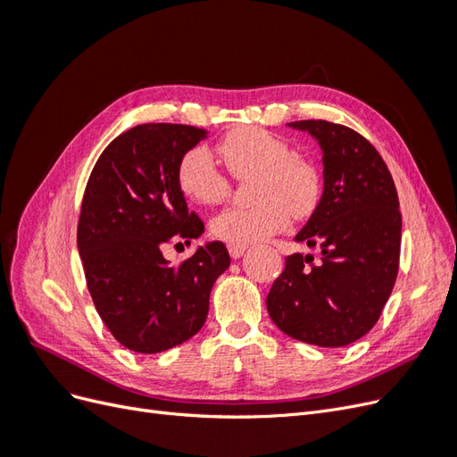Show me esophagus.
Wrapping results in <instances>:
<instances>
[{
  "label": "esophagus",
  "mask_w": 457,
  "mask_h": 457,
  "mask_svg": "<svg viewBox=\"0 0 457 457\" xmlns=\"http://www.w3.org/2000/svg\"><path fill=\"white\" fill-rule=\"evenodd\" d=\"M247 252V245H238V244H230L228 245V253L232 259H240Z\"/></svg>",
  "instance_id": "esophagus-1"
}]
</instances>
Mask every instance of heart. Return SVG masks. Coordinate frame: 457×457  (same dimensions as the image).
Returning a JSON list of instances; mask_svg holds the SVG:
<instances>
[{
  "label": "heart",
  "instance_id": "obj_1",
  "mask_svg": "<svg viewBox=\"0 0 457 457\" xmlns=\"http://www.w3.org/2000/svg\"><path fill=\"white\" fill-rule=\"evenodd\" d=\"M227 168L237 177L257 179L252 185L253 205H232L212 219V234L227 244H253L280 232L289 213L301 219L314 212L320 200V175L307 160L294 156V148L265 129L240 128L219 145ZM177 187L181 195L200 205L223 202L228 179L219 171L205 146L187 150L177 163Z\"/></svg>",
  "mask_w": 457,
  "mask_h": 457
}]
</instances>
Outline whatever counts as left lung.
Listing matches in <instances>:
<instances>
[{
    "mask_svg": "<svg viewBox=\"0 0 457 457\" xmlns=\"http://www.w3.org/2000/svg\"><path fill=\"white\" fill-rule=\"evenodd\" d=\"M322 148L324 192L295 242L320 250L294 253L267 295L272 322L318 347H345L366 336L398 272L403 215L393 177L361 133L326 120L287 123Z\"/></svg>",
    "mask_w": 457,
    "mask_h": 457,
    "instance_id": "1",
    "label": "left lung"
}]
</instances>
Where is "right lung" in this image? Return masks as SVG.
<instances>
[{
	"mask_svg": "<svg viewBox=\"0 0 457 457\" xmlns=\"http://www.w3.org/2000/svg\"><path fill=\"white\" fill-rule=\"evenodd\" d=\"M207 131L143 123L110 143L86 187L78 252L95 309L123 347L168 351L196 336L215 280L230 265L223 242H207L179 267L168 242L200 238L202 219L177 187V163Z\"/></svg>",
	"mask_w": 457,
	"mask_h": 457,
	"instance_id": "obj_1",
	"label": "right lung"
}]
</instances>
